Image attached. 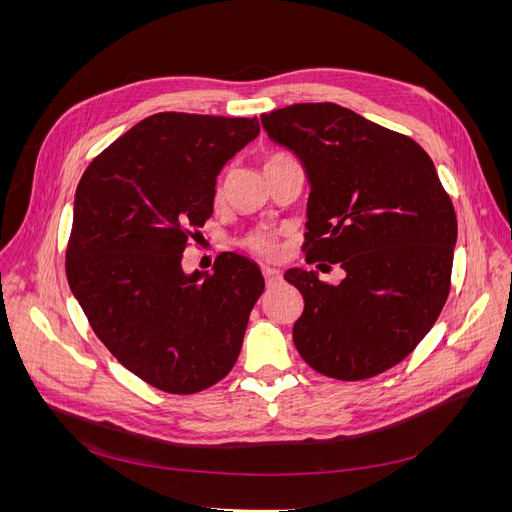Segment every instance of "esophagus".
I'll return each instance as SVG.
<instances>
[{"label":"esophagus","mask_w":512,"mask_h":512,"mask_svg":"<svg viewBox=\"0 0 512 512\" xmlns=\"http://www.w3.org/2000/svg\"><path fill=\"white\" fill-rule=\"evenodd\" d=\"M262 275H265L267 286H273V284H277V282L282 280V273L277 271V269H273V267H262Z\"/></svg>","instance_id":"esophagus-1"}]
</instances>
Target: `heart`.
I'll return each mask as SVG.
<instances>
[{
  "instance_id": "1",
  "label": "heart",
  "mask_w": 512,
  "mask_h": 512,
  "mask_svg": "<svg viewBox=\"0 0 512 512\" xmlns=\"http://www.w3.org/2000/svg\"><path fill=\"white\" fill-rule=\"evenodd\" d=\"M280 156H284V153H275V156H271L269 160L280 158ZM222 188H224V177H220V181H218V194L222 192ZM243 245L252 254H256L258 258H265V260H271L280 254V239H277V235H273V232H267V230L250 232V235L243 239Z\"/></svg>"
}]
</instances>
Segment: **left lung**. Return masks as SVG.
<instances>
[{
  "label": "left lung",
  "mask_w": 512,
  "mask_h": 512,
  "mask_svg": "<svg viewBox=\"0 0 512 512\" xmlns=\"http://www.w3.org/2000/svg\"><path fill=\"white\" fill-rule=\"evenodd\" d=\"M260 119L297 153L312 185L305 260L346 271L337 286L314 271H286L305 303L294 346L324 376L374 378L418 346L451 292V196L421 145L350 108L292 104Z\"/></svg>",
  "instance_id": "obj_1"
}]
</instances>
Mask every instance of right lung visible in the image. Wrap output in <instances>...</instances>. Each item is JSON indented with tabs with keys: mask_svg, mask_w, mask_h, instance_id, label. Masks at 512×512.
<instances>
[{
	"mask_svg": "<svg viewBox=\"0 0 512 512\" xmlns=\"http://www.w3.org/2000/svg\"><path fill=\"white\" fill-rule=\"evenodd\" d=\"M258 132L256 117L151 115L94 158L76 188L70 290L115 359L164 393L205 391L235 367L265 290L256 262L232 252L211 275L181 269L213 213L220 170Z\"/></svg>",
	"mask_w": 512,
	"mask_h": 512,
	"instance_id": "obj_1",
	"label": "right lung"
}]
</instances>
